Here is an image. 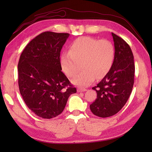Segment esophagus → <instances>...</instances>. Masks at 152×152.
<instances>
[{"mask_svg":"<svg viewBox=\"0 0 152 152\" xmlns=\"http://www.w3.org/2000/svg\"><path fill=\"white\" fill-rule=\"evenodd\" d=\"M77 91H78V92H84V91H87V89H85V88H78V89H77Z\"/></svg>","mask_w":152,"mask_h":152,"instance_id":"esophagus-1","label":"esophagus"}]
</instances>
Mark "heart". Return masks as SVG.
I'll return each mask as SVG.
<instances>
[{
	"mask_svg": "<svg viewBox=\"0 0 152 152\" xmlns=\"http://www.w3.org/2000/svg\"><path fill=\"white\" fill-rule=\"evenodd\" d=\"M114 59V48L107 40H98L89 37H82L74 40L69 48V52H63L60 57L63 72L73 77L80 69H83L72 80L74 85L86 87L95 78L100 79L107 74Z\"/></svg>",
	"mask_w": 152,
	"mask_h": 152,
	"instance_id": "obj_1",
	"label": "heart"
}]
</instances>
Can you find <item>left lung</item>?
<instances>
[{
  "label": "left lung",
  "mask_w": 152,
  "mask_h": 152,
  "mask_svg": "<svg viewBox=\"0 0 152 152\" xmlns=\"http://www.w3.org/2000/svg\"><path fill=\"white\" fill-rule=\"evenodd\" d=\"M112 35L115 48L114 63L103 79L92 88L97 96L90 109L101 118L117 114L127 102L134 84L135 67L131 48L121 37L113 33Z\"/></svg>",
  "instance_id": "8db88e82"
}]
</instances>
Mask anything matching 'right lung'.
I'll use <instances>...</instances> for the list:
<instances>
[{
  "label": "right lung",
  "instance_id": "right-lung-1",
  "mask_svg": "<svg viewBox=\"0 0 152 152\" xmlns=\"http://www.w3.org/2000/svg\"><path fill=\"white\" fill-rule=\"evenodd\" d=\"M69 35L44 32L27 45L19 58V91L28 108L40 118L61 114L69 96L76 93L60 64L61 51Z\"/></svg>",
  "mask_w": 152,
  "mask_h": 152
}]
</instances>
